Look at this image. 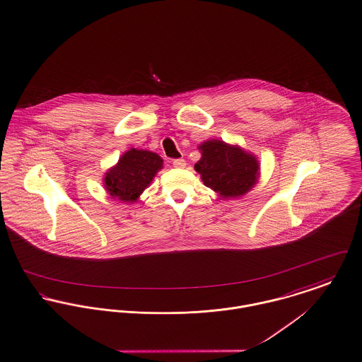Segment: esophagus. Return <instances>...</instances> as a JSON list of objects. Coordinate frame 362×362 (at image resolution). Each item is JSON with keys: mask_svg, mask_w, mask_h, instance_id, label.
Instances as JSON below:
<instances>
[{"mask_svg": "<svg viewBox=\"0 0 362 362\" xmlns=\"http://www.w3.org/2000/svg\"><path fill=\"white\" fill-rule=\"evenodd\" d=\"M173 165L175 167V168H184L187 163H185V160L184 159H175L174 162H173Z\"/></svg>", "mask_w": 362, "mask_h": 362, "instance_id": "obj_1", "label": "esophagus"}]
</instances>
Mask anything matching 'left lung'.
Listing matches in <instances>:
<instances>
[{"label": "left lung", "mask_w": 362, "mask_h": 362, "mask_svg": "<svg viewBox=\"0 0 362 362\" xmlns=\"http://www.w3.org/2000/svg\"><path fill=\"white\" fill-rule=\"evenodd\" d=\"M199 151L202 158L195 170L203 184L223 199L242 197L256 185L260 165L255 155L218 139L204 141Z\"/></svg>", "instance_id": "obj_1"}]
</instances>
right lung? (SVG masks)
Wrapping results in <instances>:
<instances>
[{
  "label": "right lung",
  "mask_w": 362,
  "mask_h": 362,
  "mask_svg": "<svg viewBox=\"0 0 362 362\" xmlns=\"http://www.w3.org/2000/svg\"><path fill=\"white\" fill-rule=\"evenodd\" d=\"M162 167L163 159L158 153L132 148L123 153L117 165L106 171L105 189L120 202H136Z\"/></svg>",
  "instance_id": "right-lung-1"
}]
</instances>
